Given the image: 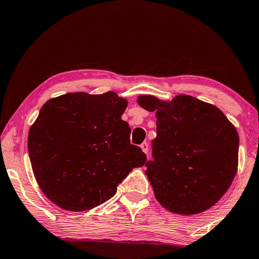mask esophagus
Segmentation results:
<instances>
[{
	"label": "esophagus",
	"mask_w": 259,
	"mask_h": 259,
	"mask_svg": "<svg viewBox=\"0 0 259 259\" xmlns=\"http://www.w3.org/2000/svg\"><path fill=\"white\" fill-rule=\"evenodd\" d=\"M141 149L143 152H144V153L147 154V152H149V144H147V143H143V144L141 145Z\"/></svg>",
	"instance_id": "esophagus-1"
}]
</instances>
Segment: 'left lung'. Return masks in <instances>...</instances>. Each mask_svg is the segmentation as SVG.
I'll use <instances>...</instances> for the list:
<instances>
[{
    "mask_svg": "<svg viewBox=\"0 0 259 259\" xmlns=\"http://www.w3.org/2000/svg\"><path fill=\"white\" fill-rule=\"evenodd\" d=\"M157 116V137L145 174L158 202L191 215L213 206L231 187L239 163V135L221 110L187 94L171 101L139 96Z\"/></svg>",
    "mask_w": 259,
    "mask_h": 259,
    "instance_id": "8db88e82",
    "label": "left lung"
}]
</instances>
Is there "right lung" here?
Returning a JSON list of instances; mask_svg holds the SVG:
<instances>
[{
	"label": "right lung",
	"mask_w": 259,
	"mask_h": 259,
	"mask_svg": "<svg viewBox=\"0 0 259 259\" xmlns=\"http://www.w3.org/2000/svg\"><path fill=\"white\" fill-rule=\"evenodd\" d=\"M128 101L115 92L67 93L48 100L28 131L36 182L49 200L67 211H86L112 198L146 155L130 144L121 116Z\"/></svg>",
	"instance_id": "1"
}]
</instances>
